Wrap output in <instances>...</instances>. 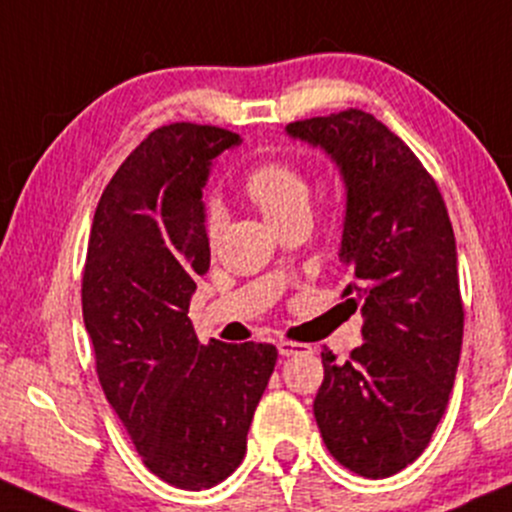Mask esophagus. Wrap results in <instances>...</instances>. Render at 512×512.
<instances>
[{"instance_id":"esophagus-1","label":"esophagus","mask_w":512,"mask_h":512,"mask_svg":"<svg viewBox=\"0 0 512 512\" xmlns=\"http://www.w3.org/2000/svg\"><path fill=\"white\" fill-rule=\"evenodd\" d=\"M279 355L282 357H291V355H301V352H308V345H301V342H291V340H279Z\"/></svg>"}]
</instances>
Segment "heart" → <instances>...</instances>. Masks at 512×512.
Segmentation results:
<instances>
[{"label":"heart","instance_id":"obj_1","mask_svg":"<svg viewBox=\"0 0 512 512\" xmlns=\"http://www.w3.org/2000/svg\"><path fill=\"white\" fill-rule=\"evenodd\" d=\"M243 189L252 199V204L272 223L284 221L286 216L296 211H308V199H311V187H308V179L303 177L299 167L279 160L252 167L245 174ZM218 223H221V213L218 209H209V216H206L209 240L216 238Z\"/></svg>","mask_w":512,"mask_h":512}]
</instances>
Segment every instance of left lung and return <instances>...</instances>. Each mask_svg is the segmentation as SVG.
Wrapping results in <instances>:
<instances>
[{"mask_svg": "<svg viewBox=\"0 0 512 512\" xmlns=\"http://www.w3.org/2000/svg\"><path fill=\"white\" fill-rule=\"evenodd\" d=\"M340 167L347 189L342 291L364 342L345 364L325 350L313 415L345 469L386 479L428 447L454 386L464 335L457 243L435 179L362 109L286 126Z\"/></svg>", "mask_w": 512, "mask_h": 512, "instance_id": "1", "label": "left lung"}]
</instances>
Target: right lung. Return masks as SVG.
Returning <instances> with one entry per match:
<instances>
[{"instance_id": "obj_1", "label": "right lung", "mask_w": 512, "mask_h": 512, "mask_svg": "<svg viewBox=\"0 0 512 512\" xmlns=\"http://www.w3.org/2000/svg\"><path fill=\"white\" fill-rule=\"evenodd\" d=\"M238 133L170 123L123 160L101 194L82 274L99 384L143 464L201 491L238 469L277 364L267 342L201 345L189 320L211 250L201 201L213 157Z\"/></svg>"}]
</instances>
